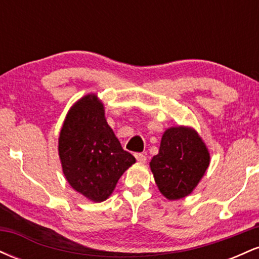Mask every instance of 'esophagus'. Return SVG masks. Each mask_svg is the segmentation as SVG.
Returning a JSON list of instances; mask_svg holds the SVG:
<instances>
[{"instance_id":"34e87169","label":"esophagus","mask_w":259,"mask_h":259,"mask_svg":"<svg viewBox=\"0 0 259 259\" xmlns=\"http://www.w3.org/2000/svg\"><path fill=\"white\" fill-rule=\"evenodd\" d=\"M135 158L139 160L140 163H145L146 162V159H147V157L145 156L144 153H135Z\"/></svg>"}]
</instances>
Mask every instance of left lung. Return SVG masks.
Masks as SVG:
<instances>
[{
  "instance_id": "obj_1",
  "label": "left lung",
  "mask_w": 259,
  "mask_h": 259,
  "mask_svg": "<svg viewBox=\"0 0 259 259\" xmlns=\"http://www.w3.org/2000/svg\"><path fill=\"white\" fill-rule=\"evenodd\" d=\"M209 153L195 130L170 127L163 134L151 170L159 191L169 200L190 195L206 173Z\"/></svg>"
}]
</instances>
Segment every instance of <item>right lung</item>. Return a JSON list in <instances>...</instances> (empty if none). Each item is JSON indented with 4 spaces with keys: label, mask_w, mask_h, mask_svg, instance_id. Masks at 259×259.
<instances>
[{
    "label": "right lung",
    "mask_w": 259,
    "mask_h": 259,
    "mask_svg": "<svg viewBox=\"0 0 259 259\" xmlns=\"http://www.w3.org/2000/svg\"><path fill=\"white\" fill-rule=\"evenodd\" d=\"M63 173L74 190L95 202L108 198L135 157L124 151L107 124L103 105L95 95L72 107L58 141Z\"/></svg>",
    "instance_id": "add662e5"
}]
</instances>
